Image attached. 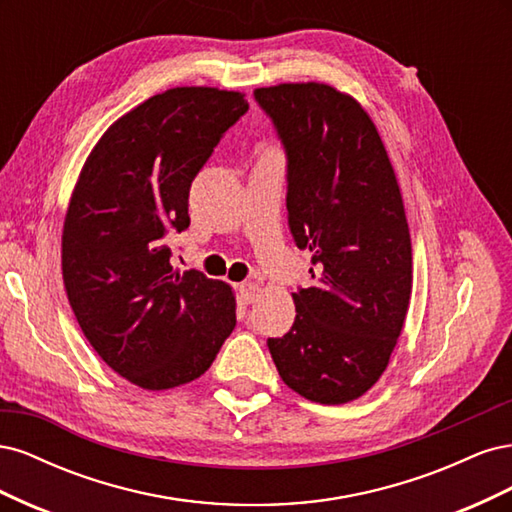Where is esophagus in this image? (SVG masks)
Wrapping results in <instances>:
<instances>
[{
	"mask_svg": "<svg viewBox=\"0 0 512 512\" xmlns=\"http://www.w3.org/2000/svg\"><path fill=\"white\" fill-rule=\"evenodd\" d=\"M239 297H241L243 303H247V305L258 301V297H260V286L254 284V282L241 284V286H239Z\"/></svg>",
	"mask_w": 512,
	"mask_h": 512,
	"instance_id": "34e87169",
	"label": "esophagus"
}]
</instances>
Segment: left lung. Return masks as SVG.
Wrapping results in <instances>:
<instances>
[{
	"label": "left lung",
	"instance_id": "obj_1",
	"mask_svg": "<svg viewBox=\"0 0 512 512\" xmlns=\"http://www.w3.org/2000/svg\"><path fill=\"white\" fill-rule=\"evenodd\" d=\"M254 98L288 160V226L312 252L314 286L267 346L282 380L318 404L367 393L389 365L412 292V245L395 170L365 108L324 83L260 87Z\"/></svg>",
	"mask_w": 512,
	"mask_h": 512
}]
</instances>
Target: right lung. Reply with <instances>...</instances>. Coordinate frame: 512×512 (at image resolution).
Segmentation results:
<instances>
[{"mask_svg":"<svg viewBox=\"0 0 512 512\" xmlns=\"http://www.w3.org/2000/svg\"><path fill=\"white\" fill-rule=\"evenodd\" d=\"M239 91L175 87L108 128L76 181L61 271L89 344L147 391L200 378L237 324L228 284L170 265L168 232L190 226L198 170L247 113Z\"/></svg>","mask_w":512,"mask_h":512,"instance_id":"1","label":"right lung"}]
</instances>
